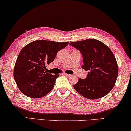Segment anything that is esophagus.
<instances>
[{
    "instance_id": "34e87169",
    "label": "esophagus",
    "mask_w": 131,
    "mask_h": 131,
    "mask_svg": "<svg viewBox=\"0 0 131 131\" xmlns=\"http://www.w3.org/2000/svg\"><path fill=\"white\" fill-rule=\"evenodd\" d=\"M63 75L66 76L67 77H71V75H69V74H68V73H64Z\"/></svg>"
}]
</instances>
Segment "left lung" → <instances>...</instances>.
<instances>
[{
	"instance_id": "8db88e82",
	"label": "left lung",
	"mask_w": 131,
	"mask_h": 131,
	"mask_svg": "<svg viewBox=\"0 0 131 131\" xmlns=\"http://www.w3.org/2000/svg\"><path fill=\"white\" fill-rule=\"evenodd\" d=\"M69 44L81 52L84 63L82 68L88 71L87 78H79L74 89L88 99L105 96L114 88L118 75V66L112 50L101 41L92 39Z\"/></svg>"
}]
</instances>
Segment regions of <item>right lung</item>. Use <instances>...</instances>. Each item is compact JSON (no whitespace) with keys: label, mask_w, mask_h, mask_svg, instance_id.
Wrapping results in <instances>:
<instances>
[{"label":"right lung","mask_w":131,"mask_h":131,"mask_svg":"<svg viewBox=\"0 0 131 131\" xmlns=\"http://www.w3.org/2000/svg\"><path fill=\"white\" fill-rule=\"evenodd\" d=\"M68 43L38 40L23 47L13 71L16 83L23 94L32 98H40L52 90L59 75L48 73L46 66L53 61L58 52Z\"/></svg>","instance_id":"obj_1"}]
</instances>
